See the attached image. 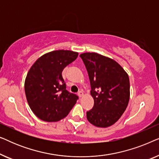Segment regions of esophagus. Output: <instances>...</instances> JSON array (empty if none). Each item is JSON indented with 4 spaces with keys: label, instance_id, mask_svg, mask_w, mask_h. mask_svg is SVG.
<instances>
[{
    "label": "esophagus",
    "instance_id": "obj_1",
    "mask_svg": "<svg viewBox=\"0 0 159 159\" xmlns=\"http://www.w3.org/2000/svg\"><path fill=\"white\" fill-rule=\"evenodd\" d=\"M83 95H84V93L82 91H80V92L78 93V96H79L80 98H82V96H83Z\"/></svg>",
    "mask_w": 159,
    "mask_h": 159
}]
</instances>
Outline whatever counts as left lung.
<instances>
[{
  "mask_svg": "<svg viewBox=\"0 0 159 159\" xmlns=\"http://www.w3.org/2000/svg\"><path fill=\"white\" fill-rule=\"evenodd\" d=\"M88 71L90 94L94 99L92 109L87 111L89 122L107 127L119 120L129 100V80L118 63L96 53L80 56Z\"/></svg>",
  "mask_w": 159,
  "mask_h": 159,
  "instance_id": "left-lung-1",
  "label": "left lung"
}]
</instances>
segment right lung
<instances>
[{"label":"right lung","instance_id":"obj_1","mask_svg":"<svg viewBox=\"0 0 159 159\" xmlns=\"http://www.w3.org/2000/svg\"><path fill=\"white\" fill-rule=\"evenodd\" d=\"M78 53L58 50L41 56L28 71L25 95L32 112L41 120L53 122L66 117L78 96L66 90L62 71L77 58Z\"/></svg>","mask_w":159,"mask_h":159}]
</instances>
